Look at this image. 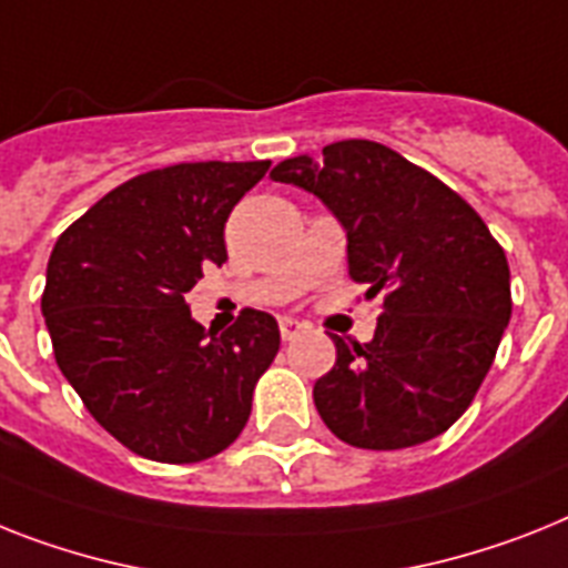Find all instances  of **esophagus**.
I'll list each match as a JSON object with an SVG mask.
<instances>
[{"mask_svg":"<svg viewBox=\"0 0 568 568\" xmlns=\"http://www.w3.org/2000/svg\"><path fill=\"white\" fill-rule=\"evenodd\" d=\"M304 331H307V325H302V322H295V318H281V339L284 342L298 339Z\"/></svg>","mask_w":568,"mask_h":568,"instance_id":"1","label":"esophagus"}]
</instances>
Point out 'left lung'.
I'll list each match as a JSON object with an SVG mask.
<instances>
[{
	"instance_id": "1",
	"label": "left lung",
	"mask_w": 568,
	"mask_h": 568,
	"mask_svg": "<svg viewBox=\"0 0 568 568\" xmlns=\"http://www.w3.org/2000/svg\"><path fill=\"white\" fill-rule=\"evenodd\" d=\"M316 194L348 234V273L383 298L372 342L334 336L313 386L327 429L359 449H403L447 433L494 365L510 318L505 250L467 200L368 139L284 159L273 173Z\"/></svg>"
}]
</instances>
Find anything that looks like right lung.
<instances>
[{"label": "right lung", "mask_w": 568, "mask_h": 568, "mask_svg": "<svg viewBox=\"0 0 568 568\" xmlns=\"http://www.w3.org/2000/svg\"><path fill=\"white\" fill-rule=\"evenodd\" d=\"M270 162H182L101 196L54 243L42 316L63 377L135 456L194 464L243 433L252 392L278 354L270 313L223 334L191 318L185 293L226 261L223 229Z\"/></svg>", "instance_id": "right-lung-1"}]
</instances>
